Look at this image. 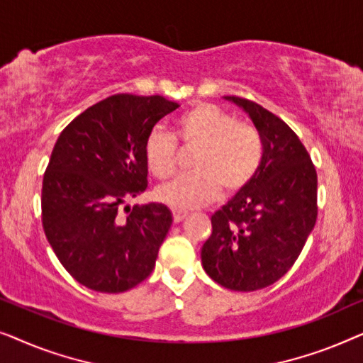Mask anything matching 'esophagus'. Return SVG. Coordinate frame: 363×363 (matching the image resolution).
Segmentation results:
<instances>
[{
  "label": "esophagus",
  "mask_w": 363,
  "mask_h": 363,
  "mask_svg": "<svg viewBox=\"0 0 363 363\" xmlns=\"http://www.w3.org/2000/svg\"><path fill=\"white\" fill-rule=\"evenodd\" d=\"M172 213H173V221H175V223L183 221V220H185V218H186V215H188V211H185V210H178V208H173Z\"/></svg>",
  "instance_id": "1"
}]
</instances>
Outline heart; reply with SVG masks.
<instances>
[{
    "instance_id": "obj_1",
    "label": "heart",
    "mask_w": 363,
    "mask_h": 363,
    "mask_svg": "<svg viewBox=\"0 0 363 363\" xmlns=\"http://www.w3.org/2000/svg\"><path fill=\"white\" fill-rule=\"evenodd\" d=\"M177 139L155 127L143 145L145 163L160 180L172 177L178 167V143L198 147L191 167L195 170L177 177L157 190V198L168 206L190 210L206 205L221 195L241 191L259 172L264 158V140L255 125L240 122L235 113L213 104H198L175 121Z\"/></svg>"
}]
</instances>
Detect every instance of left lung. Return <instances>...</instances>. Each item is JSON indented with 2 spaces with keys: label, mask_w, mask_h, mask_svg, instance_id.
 <instances>
[{
  "label": "left lung",
  "mask_w": 363,
  "mask_h": 363,
  "mask_svg": "<svg viewBox=\"0 0 363 363\" xmlns=\"http://www.w3.org/2000/svg\"><path fill=\"white\" fill-rule=\"evenodd\" d=\"M226 99L250 113L264 158L255 180L211 216L201 264L226 289L251 292L279 281L299 257L317 220V173L284 121L247 99Z\"/></svg>",
  "instance_id": "obj_1"
}]
</instances>
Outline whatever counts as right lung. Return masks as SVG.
<instances>
[{"label":"right lung","mask_w":363,"mask_h":363,"mask_svg":"<svg viewBox=\"0 0 363 363\" xmlns=\"http://www.w3.org/2000/svg\"><path fill=\"white\" fill-rule=\"evenodd\" d=\"M180 107L162 96L116 94L94 104L59 135L43 178L49 245L77 282L123 292L152 274L172 213L160 203L118 210L147 188L143 157L155 123Z\"/></svg>","instance_id":"add662e5"}]
</instances>
